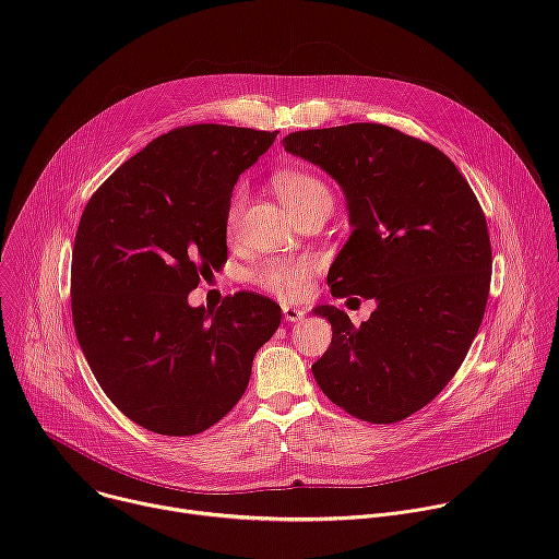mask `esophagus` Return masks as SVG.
Returning a JSON list of instances; mask_svg holds the SVG:
<instances>
[{"label":"esophagus","instance_id":"obj_1","mask_svg":"<svg viewBox=\"0 0 559 559\" xmlns=\"http://www.w3.org/2000/svg\"><path fill=\"white\" fill-rule=\"evenodd\" d=\"M302 316H305V311L300 307L283 305V318H285L287 323H298V321H302Z\"/></svg>","mask_w":559,"mask_h":559}]
</instances>
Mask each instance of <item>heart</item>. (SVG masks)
Wrapping results in <instances>:
<instances>
[{
	"mask_svg": "<svg viewBox=\"0 0 559 559\" xmlns=\"http://www.w3.org/2000/svg\"><path fill=\"white\" fill-rule=\"evenodd\" d=\"M272 183L281 201L296 214V218H300L311 210H321V207L332 210L334 205L330 186L313 173H307L300 168H283L274 175ZM243 205H246V186H236L227 203L229 229L238 223ZM313 274H316L313 259L285 257V259L265 261L261 267L252 272V281L254 285H259L261 289H265L267 294L281 300H300L307 296Z\"/></svg>",
	"mask_w": 559,
	"mask_h": 559,
	"instance_id": "b5f03b06",
	"label": "heart"
}]
</instances>
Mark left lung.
Listing matches in <instances>:
<instances>
[{"instance_id": "obj_1", "label": "left lung", "mask_w": 559, "mask_h": 559, "mask_svg": "<svg viewBox=\"0 0 559 559\" xmlns=\"http://www.w3.org/2000/svg\"><path fill=\"white\" fill-rule=\"evenodd\" d=\"M283 145L347 197L354 231L330 270L332 296L378 302L358 328L343 309H316L334 336L313 378L354 418L401 423L449 384L480 330L493 263L487 216L444 152L395 128L300 130Z\"/></svg>"}]
</instances>
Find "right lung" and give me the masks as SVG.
Wrapping results in <instances>:
<instances>
[{
	"label": "right lung",
	"instance_id": "add662e5",
	"mask_svg": "<svg viewBox=\"0 0 559 559\" xmlns=\"http://www.w3.org/2000/svg\"><path fill=\"white\" fill-rule=\"evenodd\" d=\"M276 130L181 126L150 141L91 197L79 221L70 307L82 352L115 407L147 431L194 436L241 401L281 307L236 292L190 307L227 261V203Z\"/></svg>",
	"mask_w": 559,
	"mask_h": 559
}]
</instances>
